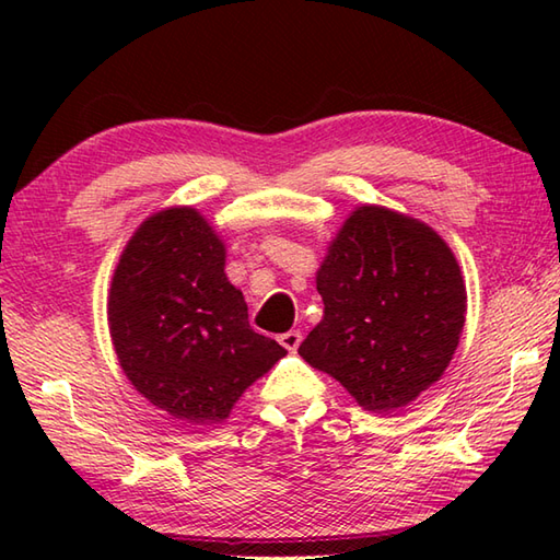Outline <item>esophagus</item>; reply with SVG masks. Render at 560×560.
Instances as JSON below:
<instances>
[{
	"instance_id": "34e87169",
	"label": "esophagus",
	"mask_w": 560,
	"mask_h": 560,
	"mask_svg": "<svg viewBox=\"0 0 560 560\" xmlns=\"http://www.w3.org/2000/svg\"><path fill=\"white\" fill-rule=\"evenodd\" d=\"M301 341H303V335H301V329H291V331H283V335L279 337V343L287 351H291V353H295L299 351V347H301Z\"/></svg>"
}]
</instances>
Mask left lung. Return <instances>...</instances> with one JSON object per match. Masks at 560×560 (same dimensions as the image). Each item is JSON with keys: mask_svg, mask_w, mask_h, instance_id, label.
Segmentation results:
<instances>
[{"mask_svg": "<svg viewBox=\"0 0 560 560\" xmlns=\"http://www.w3.org/2000/svg\"><path fill=\"white\" fill-rule=\"evenodd\" d=\"M325 317L299 353L368 411L407 407L452 361L467 289L433 229L385 207H359L317 269Z\"/></svg>", "mask_w": 560, "mask_h": 560, "instance_id": "8db88e82", "label": "left lung"}]
</instances>
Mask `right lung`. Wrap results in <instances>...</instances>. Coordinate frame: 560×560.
Wrapping results in <instances>:
<instances>
[{
    "label": "right lung",
    "instance_id": "1",
    "mask_svg": "<svg viewBox=\"0 0 560 560\" xmlns=\"http://www.w3.org/2000/svg\"><path fill=\"white\" fill-rule=\"evenodd\" d=\"M225 247L192 207L153 213L117 261L108 325L129 383L173 419H229L243 392L287 355L247 323Z\"/></svg>",
    "mask_w": 560,
    "mask_h": 560
}]
</instances>
